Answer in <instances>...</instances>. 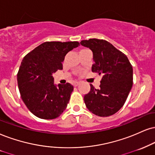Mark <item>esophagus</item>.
<instances>
[{
	"label": "esophagus",
	"mask_w": 155,
	"mask_h": 155,
	"mask_svg": "<svg viewBox=\"0 0 155 155\" xmlns=\"http://www.w3.org/2000/svg\"><path fill=\"white\" fill-rule=\"evenodd\" d=\"M80 83H80V82H78V81H77V82H74L73 85H74V87H77L78 85H80Z\"/></svg>",
	"instance_id": "esophagus-1"
}]
</instances>
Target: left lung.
Wrapping results in <instances>:
<instances>
[{
  "label": "left lung",
  "instance_id": "left-lung-1",
  "mask_svg": "<svg viewBox=\"0 0 155 155\" xmlns=\"http://www.w3.org/2000/svg\"><path fill=\"white\" fill-rule=\"evenodd\" d=\"M81 44L93 51L92 72L102 75L100 88L91 84V91L84 96L85 106L96 116H111L121 109L130 92L132 65L123 52L106 40L90 39Z\"/></svg>",
  "mask_w": 155,
  "mask_h": 155
}]
</instances>
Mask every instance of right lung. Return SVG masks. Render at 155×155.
Listing matches in <instances>:
<instances>
[{
	"label": "right lung",
	"mask_w": 155,
	"mask_h": 155,
	"mask_svg": "<svg viewBox=\"0 0 155 155\" xmlns=\"http://www.w3.org/2000/svg\"><path fill=\"white\" fill-rule=\"evenodd\" d=\"M78 41H46L23 59L17 74L21 97L28 109L42 119H54L66 109L73 91L69 83L54 84L52 74L62 70V62Z\"/></svg>",
	"instance_id": "1"
}]
</instances>
